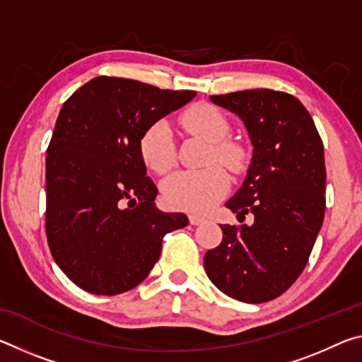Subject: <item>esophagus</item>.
<instances>
[{"mask_svg": "<svg viewBox=\"0 0 362 362\" xmlns=\"http://www.w3.org/2000/svg\"><path fill=\"white\" fill-rule=\"evenodd\" d=\"M189 223L192 225H201L204 222V217H199V216H196V214H189Z\"/></svg>", "mask_w": 362, "mask_h": 362, "instance_id": "1", "label": "esophagus"}]
</instances>
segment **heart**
<instances>
[{
	"instance_id": "heart-1",
	"label": "heart",
	"mask_w": 362,
	"mask_h": 362,
	"mask_svg": "<svg viewBox=\"0 0 362 362\" xmlns=\"http://www.w3.org/2000/svg\"><path fill=\"white\" fill-rule=\"evenodd\" d=\"M185 129L203 137L209 144L207 163L217 161L231 170L243 163L240 146L225 140L230 124L225 115L209 103H196L180 116ZM140 156L155 174H166L175 164L173 132L166 122L151 124L140 139ZM230 179L225 170L214 164L201 170H179L163 182L164 203L173 209L206 212L228 192Z\"/></svg>"
}]
</instances>
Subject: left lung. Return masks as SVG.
I'll return each instance as SVG.
<instances>
[{
	"label": "left lung",
	"mask_w": 362,
	"mask_h": 362,
	"mask_svg": "<svg viewBox=\"0 0 362 362\" xmlns=\"http://www.w3.org/2000/svg\"><path fill=\"white\" fill-rule=\"evenodd\" d=\"M243 119L254 151L247 175L226 207L252 225H220L222 243L204 255L217 289L246 303L279 297L296 283L326 209V164L317 129L302 102L272 89L211 95Z\"/></svg>",
	"instance_id": "8db88e82"
}]
</instances>
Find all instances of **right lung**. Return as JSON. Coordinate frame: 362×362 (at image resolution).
<instances>
[{
  "label": "right lung",
  "instance_id": "1",
  "mask_svg": "<svg viewBox=\"0 0 362 362\" xmlns=\"http://www.w3.org/2000/svg\"><path fill=\"white\" fill-rule=\"evenodd\" d=\"M194 90L97 76L64 103L46 156V236L54 260L95 296L127 292L148 276L182 212L155 206L158 188L140 139Z\"/></svg>",
  "mask_w": 362,
  "mask_h": 362
}]
</instances>
